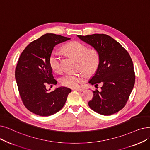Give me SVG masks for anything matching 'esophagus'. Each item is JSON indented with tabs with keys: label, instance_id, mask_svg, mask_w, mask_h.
Here are the masks:
<instances>
[{
	"label": "esophagus",
	"instance_id": "34e87169",
	"mask_svg": "<svg viewBox=\"0 0 150 150\" xmlns=\"http://www.w3.org/2000/svg\"><path fill=\"white\" fill-rule=\"evenodd\" d=\"M73 90H74V91H83L84 89H81V88H80V89L74 88V89H73Z\"/></svg>",
	"mask_w": 150,
	"mask_h": 150
}]
</instances>
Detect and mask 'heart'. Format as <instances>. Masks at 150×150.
<instances>
[{
  "mask_svg": "<svg viewBox=\"0 0 150 150\" xmlns=\"http://www.w3.org/2000/svg\"><path fill=\"white\" fill-rule=\"evenodd\" d=\"M62 50L78 61L79 68L87 74H94L100 64V56L94 49L88 50L85 45L79 42H72L64 45ZM51 68L56 73L62 71L61 56L59 52L53 51L49 57ZM85 80L83 74H67L61 79L62 86L70 88H79L80 84Z\"/></svg>",
  "mask_w": 150,
  "mask_h": 150,
  "instance_id": "heart-1",
  "label": "heart"
}]
</instances>
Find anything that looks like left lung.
<instances>
[{
    "label": "left lung",
    "mask_w": 150,
    "mask_h": 150,
    "mask_svg": "<svg viewBox=\"0 0 150 150\" xmlns=\"http://www.w3.org/2000/svg\"><path fill=\"white\" fill-rule=\"evenodd\" d=\"M98 51L100 64L89 83L102 91H93L89 107L97 113L110 115L119 112L126 104L135 80L133 62L126 49L110 36L103 34L78 35Z\"/></svg>",
    "instance_id": "8db88e82"
}]
</instances>
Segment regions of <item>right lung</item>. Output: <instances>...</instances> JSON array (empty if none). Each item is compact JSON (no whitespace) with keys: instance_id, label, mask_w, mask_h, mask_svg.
I'll return each instance as SVG.
<instances>
[{"instance_id":"1","label":"right lung","mask_w":150,"mask_h":150,"mask_svg":"<svg viewBox=\"0 0 150 150\" xmlns=\"http://www.w3.org/2000/svg\"><path fill=\"white\" fill-rule=\"evenodd\" d=\"M69 39L46 34L30 43L21 54L15 69V79L22 102L32 113L50 116L59 112L66 103L70 89L60 87L48 92L46 86L57 84L49 63L52 51L56 45Z\"/></svg>"}]
</instances>
